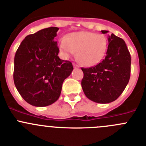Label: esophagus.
Segmentation results:
<instances>
[{"mask_svg":"<svg viewBox=\"0 0 146 146\" xmlns=\"http://www.w3.org/2000/svg\"><path fill=\"white\" fill-rule=\"evenodd\" d=\"M73 67H74V68H78V65H77L76 64L73 63Z\"/></svg>","mask_w":146,"mask_h":146,"instance_id":"34e87169","label":"esophagus"}]
</instances>
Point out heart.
Listing matches in <instances>:
<instances>
[{
	"mask_svg": "<svg viewBox=\"0 0 146 146\" xmlns=\"http://www.w3.org/2000/svg\"><path fill=\"white\" fill-rule=\"evenodd\" d=\"M60 50L65 58L73 55L85 66H94L101 62L107 52L108 42L104 35L91 32H73L59 44Z\"/></svg>",
	"mask_w": 146,
	"mask_h": 146,
	"instance_id": "obj_1",
	"label": "heart"
}]
</instances>
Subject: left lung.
<instances>
[{"instance_id":"8db88e82","label":"left lung","mask_w":146,"mask_h":146,"mask_svg":"<svg viewBox=\"0 0 146 146\" xmlns=\"http://www.w3.org/2000/svg\"><path fill=\"white\" fill-rule=\"evenodd\" d=\"M103 34L108 31L102 30ZM108 48L103 60L94 67L81 68L83 91L88 99L107 104L123 92L130 77L131 57L125 41L114 34L108 36Z\"/></svg>"}]
</instances>
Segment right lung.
Returning a JSON list of instances; mask_svg holds the SVG:
<instances>
[{
    "label": "right lung",
    "mask_w": 146,
    "mask_h": 146,
    "mask_svg": "<svg viewBox=\"0 0 146 146\" xmlns=\"http://www.w3.org/2000/svg\"><path fill=\"white\" fill-rule=\"evenodd\" d=\"M58 27L29 35L14 57L13 81L23 99L31 105L46 107L60 97L64 80L73 70L71 62L60 60L54 38Z\"/></svg>",
    "instance_id": "add662e5"
}]
</instances>
